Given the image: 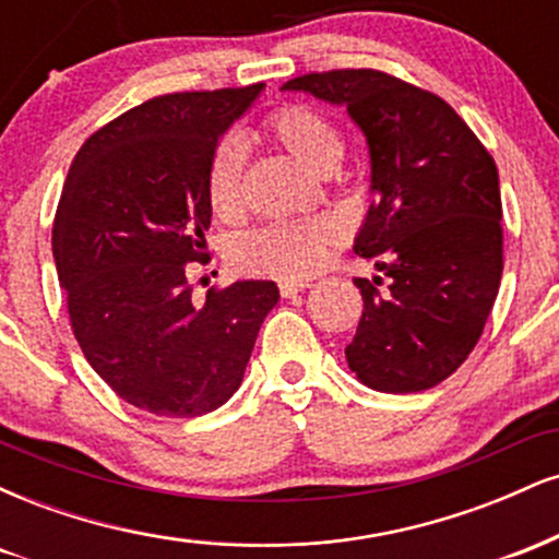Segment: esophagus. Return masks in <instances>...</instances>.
I'll list each match as a JSON object with an SVG mask.
<instances>
[{
	"label": "esophagus",
	"mask_w": 559,
	"mask_h": 559,
	"mask_svg": "<svg viewBox=\"0 0 559 559\" xmlns=\"http://www.w3.org/2000/svg\"><path fill=\"white\" fill-rule=\"evenodd\" d=\"M307 288V284H301V281H281L278 284V292H281V297H297L299 292H305Z\"/></svg>",
	"instance_id": "obj_1"
}]
</instances>
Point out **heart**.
Wrapping results in <instances>:
<instances>
[{"instance_id": "obj_1", "label": "heart", "mask_w": 559, "mask_h": 559, "mask_svg": "<svg viewBox=\"0 0 559 559\" xmlns=\"http://www.w3.org/2000/svg\"><path fill=\"white\" fill-rule=\"evenodd\" d=\"M260 139L286 150L305 168L329 173L342 159L344 136L329 115L310 105H281L262 118ZM204 197L217 217H234L241 207V150L223 141L207 159ZM342 226L331 217L307 223H275L247 234L236 243L234 260L241 271L275 278H307L323 267Z\"/></svg>"}]
</instances>
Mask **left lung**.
Segmentation results:
<instances>
[{
  "label": "left lung",
  "mask_w": 559,
  "mask_h": 559,
  "mask_svg": "<svg viewBox=\"0 0 559 559\" xmlns=\"http://www.w3.org/2000/svg\"><path fill=\"white\" fill-rule=\"evenodd\" d=\"M281 88L346 105L370 146L376 197L355 252L391 284L381 292V278H357L352 373L389 394L436 386L478 344L502 281L493 157L441 96L383 70L307 73Z\"/></svg>",
  "instance_id": "1"
}]
</instances>
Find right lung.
Wrapping results in <instances>:
<instances>
[{
	"label": "right lung",
	"mask_w": 559,
	"mask_h": 559,
	"mask_svg": "<svg viewBox=\"0 0 559 559\" xmlns=\"http://www.w3.org/2000/svg\"><path fill=\"white\" fill-rule=\"evenodd\" d=\"M262 83L163 94L102 126L70 165L52 226L57 275L83 357L120 400L165 418L213 413L239 389L278 301L273 281L191 299L207 265L204 170Z\"/></svg>",
	"instance_id": "1"
}]
</instances>
